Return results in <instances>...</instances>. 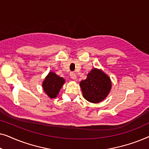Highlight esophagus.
I'll use <instances>...</instances> for the list:
<instances>
[{
	"instance_id": "1",
	"label": "esophagus",
	"mask_w": 149,
	"mask_h": 149,
	"mask_svg": "<svg viewBox=\"0 0 149 149\" xmlns=\"http://www.w3.org/2000/svg\"><path fill=\"white\" fill-rule=\"evenodd\" d=\"M70 77H71V79H77V74H75L74 72H70Z\"/></svg>"
}]
</instances>
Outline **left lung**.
<instances>
[{
  "instance_id": "1",
  "label": "left lung",
  "mask_w": 149,
  "mask_h": 149,
  "mask_svg": "<svg viewBox=\"0 0 149 149\" xmlns=\"http://www.w3.org/2000/svg\"><path fill=\"white\" fill-rule=\"evenodd\" d=\"M83 97L91 103H99L109 94L112 82L109 75L101 69L94 68L87 75V78L79 83Z\"/></svg>"
}]
</instances>
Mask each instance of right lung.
Segmentation results:
<instances>
[{"instance_id": "right-lung-1", "label": "right lung", "mask_w": 149, "mask_h": 149, "mask_svg": "<svg viewBox=\"0 0 149 149\" xmlns=\"http://www.w3.org/2000/svg\"><path fill=\"white\" fill-rule=\"evenodd\" d=\"M65 83V79L50 71L42 81V86L45 93L50 98H56Z\"/></svg>"}]
</instances>
